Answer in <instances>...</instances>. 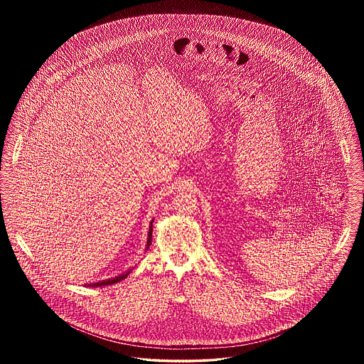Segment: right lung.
<instances>
[{"mask_svg": "<svg viewBox=\"0 0 364 364\" xmlns=\"http://www.w3.org/2000/svg\"><path fill=\"white\" fill-rule=\"evenodd\" d=\"M153 233V221H151V224H150V230H149V237H147V247H146V250L151 245V235ZM131 272V270H129ZM129 272H127V273H124L122 276H117V277L109 278V279H105V281H101V282H92V284H88V287H102V285H112V284H116V282H119V281H122L124 278L127 277L128 274H129Z\"/></svg>", "mask_w": 364, "mask_h": 364, "instance_id": "1", "label": "right lung"}]
</instances>
